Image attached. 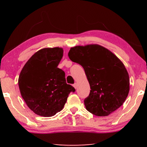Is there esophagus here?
<instances>
[{
  "mask_svg": "<svg viewBox=\"0 0 147 147\" xmlns=\"http://www.w3.org/2000/svg\"><path fill=\"white\" fill-rule=\"evenodd\" d=\"M73 87L75 89H76L77 88V84L76 83H74V84H73Z\"/></svg>",
  "mask_w": 147,
  "mask_h": 147,
  "instance_id": "obj_1",
  "label": "esophagus"
}]
</instances>
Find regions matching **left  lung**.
<instances>
[{"instance_id":"8db88e82","label":"left lung","mask_w":147,"mask_h":147,"mask_svg":"<svg viewBox=\"0 0 147 147\" xmlns=\"http://www.w3.org/2000/svg\"><path fill=\"white\" fill-rule=\"evenodd\" d=\"M68 56L83 67L90 85V93L84 100L87 110L104 117L123 105L130 90V79L123 63L115 54L92 44L72 47Z\"/></svg>"}]
</instances>
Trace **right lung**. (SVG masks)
<instances>
[{
  "label": "right lung",
  "instance_id": "obj_1",
  "mask_svg": "<svg viewBox=\"0 0 147 147\" xmlns=\"http://www.w3.org/2000/svg\"><path fill=\"white\" fill-rule=\"evenodd\" d=\"M59 47L36 52L22 69L18 80L22 97L31 110L42 117H52L63 108L69 94L75 91L67 84L65 73L58 67L63 57Z\"/></svg>",
  "mask_w": 147,
  "mask_h": 147
}]
</instances>
